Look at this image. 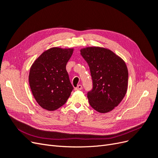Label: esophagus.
I'll list each match as a JSON object with an SVG mask.
<instances>
[{"label":"esophagus","instance_id":"34e87169","mask_svg":"<svg viewBox=\"0 0 158 158\" xmlns=\"http://www.w3.org/2000/svg\"><path fill=\"white\" fill-rule=\"evenodd\" d=\"M82 85H78V86L74 88V90L75 91H78V90H82Z\"/></svg>","mask_w":158,"mask_h":158}]
</instances>
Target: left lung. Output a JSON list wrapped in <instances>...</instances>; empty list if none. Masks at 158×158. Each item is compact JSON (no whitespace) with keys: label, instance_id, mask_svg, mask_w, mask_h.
I'll return each mask as SVG.
<instances>
[{"label":"left lung","instance_id":"8db88e82","mask_svg":"<svg viewBox=\"0 0 158 158\" xmlns=\"http://www.w3.org/2000/svg\"><path fill=\"white\" fill-rule=\"evenodd\" d=\"M89 65L93 88L88 92L89 105L95 111L106 113L121 102L128 88L127 66L112 51L99 47L80 50Z\"/></svg>","mask_w":158,"mask_h":158}]
</instances>
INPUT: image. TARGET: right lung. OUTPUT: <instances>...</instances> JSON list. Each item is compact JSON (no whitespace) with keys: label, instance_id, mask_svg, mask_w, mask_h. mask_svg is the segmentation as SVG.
I'll return each instance as SVG.
<instances>
[{"label":"right lung","instance_id":"obj_1","mask_svg":"<svg viewBox=\"0 0 158 158\" xmlns=\"http://www.w3.org/2000/svg\"><path fill=\"white\" fill-rule=\"evenodd\" d=\"M73 48L52 47L34 61L29 74L31 92L40 106L47 111L62 107L70 97L72 85L66 66Z\"/></svg>","mask_w":158,"mask_h":158}]
</instances>
